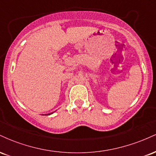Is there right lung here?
<instances>
[{
	"label": "right lung",
	"mask_w": 156,
	"mask_h": 156,
	"mask_svg": "<svg viewBox=\"0 0 156 156\" xmlns=\"http://www.w3.org/2000/svg\"><path fill=\"white\" fill-rule=\"evenodd\" d=\"M53 114V113H51V114H47V115H50V114Z\"/></svg>",
	"instance_id": "right-lung-1"
}]
</instances>
